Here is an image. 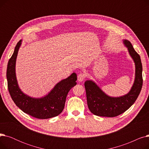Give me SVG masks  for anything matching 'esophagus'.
I'll return each mask as SVG.
<instances>
[{"label":"esophagus","mask_w":149,"mask_h":149,"mask_svg":"<svg viewBox=\"0 0 149 149\" xmlns=\"http://www.w3.org/2000/svg\"><path fill=\"white\" fill-rule=\"evenodd\" d=\"M86 77V73L84 72H81L80 74H79V75H78V81H80V82H81L83 81L84 79Z\"/></svg>","instance_id":"obj_1"}]
</instances>
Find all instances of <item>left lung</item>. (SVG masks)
I'll list each match as a JSON object with an SVG mask.
<instances>
[{"instance_id":"obj_1","label":"left lung","mask_w":149,"mask_h":149,"mask_svg":"<svg viewBox=\"0 0 149 149\" xmlns=\"http://www.w3.org/2000/svg\"><path fill=\"white\" fill-rule=\"evenodd\" d=\"M123 43L129 51L135 64V79L128 93L120 97H111L106 95L92 80L84 83L87 103L90 111L100 116L114 117L126 112L134 104L143 86V66L139 55L135 51L131 43L124 40Z\"/></svg>"}]
</instances>
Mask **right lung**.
I'll return each mask as SVG.
<instances>
[{
	"instance_id": "1",
	"label": "right lung",
	"mask_w": 149,
	"mask_h": 149,
	"mask_svg": "<svg viewBox=\"0 0 149 149\" xmlns=\"http://www.w3.org/2000/svg\"><path fill=\"white\" fill-rule=\"evenodd\" d=\"M21 43L20 40L15 46L7 66L8 88L12 100L23 112L34 118L48 119L58 115L65 107L69 91L77 84V74L74 72L67 79L58 83L44 97L35 98L26 95L19 88L15 76V61Z\"/></svg>"
}]
</instances>
